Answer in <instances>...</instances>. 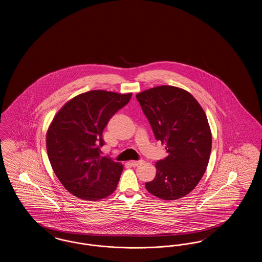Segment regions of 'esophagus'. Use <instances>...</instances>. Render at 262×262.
Segmentation results:
<instances>
[{
    "label": "esophagus",
    "mask_w": 262,
    "mask_h": 262,
    "mask_svg": "<svg viewBox=\"0 0 262 262\" xmlns=\"http://www.w3.org/2000/svg\"><path fill=\"white\" fill-rule=\"evenodd\" d=\"M143 163V161H130L129 164L133 166V167H137V166H139V165H141Z\"/></svg>",
    "instance_id": "1"
}]
</instances>
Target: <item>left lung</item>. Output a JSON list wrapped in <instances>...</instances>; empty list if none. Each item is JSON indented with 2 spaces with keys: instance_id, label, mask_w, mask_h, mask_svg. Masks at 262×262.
<instances>
[{
  "instance_id": "8db88e82",
  "label": "left lung",
  "mask_w": 262,
  "mask_h": 262,
  "mask_svg": "<svg viewBox=\"0 0 262 262\" xmlns=\"http://www.w3.org/2000/svg\"><path fill=\"white\" fill-rule=\"evenodd\" d=\"M137 99L168 153L155 164L156 176L145 187L161 200L184 198L198 186L209 162L212 135L206 114L187 90L171 85L144 90Z\"/></svg>"
}]
</instances>
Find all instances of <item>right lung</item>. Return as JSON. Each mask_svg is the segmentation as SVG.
Masks as SVG:
<instances>
[{"mask_svg": "<svg viewBox=\"0 0 262 262\" xmlns=\"http://www.w3.org/2000/svg\"><path fill=\"white\" fill-rule=\"evenodd\" d=\"M132 93L91 90L69 100L51 122L46 147L53 171L76 198L98 200L118 186L124 166L101 156L102 134Z\"/></svg>", "mask_w": 262, "mask_h": 262, "instance_id": "add662e5", "label": "right lung"}]
</instances>
